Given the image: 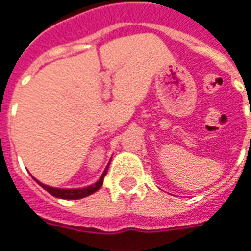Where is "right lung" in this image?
Wrapping results in <instances>:
<instances>
[{
    "instance_id": "right-lung-1",
    "label": "right lung",
    "mask_w": 251,
    "mask_h": 251,
    "mask_svg": "<svg viewBox=\"0 0 251 251\" xmlns=\"http://www.w3.org/2000/svg\"><path fill=\"white\" fill-rule=\"evenodd\" d=\"M109 168V167H107ZM107 168L104 169V172L102 174V176L99 177V180L93 185H88V187H84V188H55V187H50V185H46L40 183L39 180H36L39 184L43 187V188L48 191L50 194L53 195L55 198H60V199H82V198H86L88 195L97 192L102 184H103V177L106 176V172H107Z\"/></svg>"
}]
</instances>
